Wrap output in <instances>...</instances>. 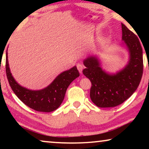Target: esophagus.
<instances>
[{
    "instance_id": "34e87169",
    "label": "esophagus",
    "mask_w": 149,
    "mask_h": 149,
    "mask_svg": "<svg viewBox=\"0 0 149 149\" xmlns=\"http://www.w3.org/2000/svg\"><path fill=\"white\" fill-rule=\"evenodd\" d=\"M77 69H78L79 71V72L82 73V71H83V64H77Z\"/></svg>"
}]
</instances>
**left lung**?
Segmentation results:
<instances>
[{"instance_id": "left-lung-1", "label": "left lung", "mask_w": 149, "mask_h": 149, "mask_svg": "<svg viewBox=\"0 0 149 149\" xmlns=\"http://www.w3.org/2000/svg\"><path fill=\"white\" fill-rule=\"evenodd\" d=\"M122 39L130 54L129 64L116 74H109L101 68L95 57L84 60L83 74L91 83L90 97L97 107H114L121 104L138 88L143 73L142 49L137 36L121 24Z\"/></svg>"}]
</instances>
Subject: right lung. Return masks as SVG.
Returning a JSON list of instances; mask_svg holds the SVG:
<instances>
[{"label":"right lung","mask_w":149,"mask_h":149,"mask_svg":"<svg viewBox=\"0 0 149 149\" xmlns=\"http://www.w3.org/2000/svg\"><path fill=\"white\" fill-rule=\"evenodd\" d=\"M6 53V74L12 90L24 104L30 109L40 112H49L56 110L64 100L65 93L69 85L79 77L77 67L61 73L46 88L38 91H32L20 86L12 77L8 64Z\"/></svg>","instance_id":"right-lung-1"}]
</instances>
